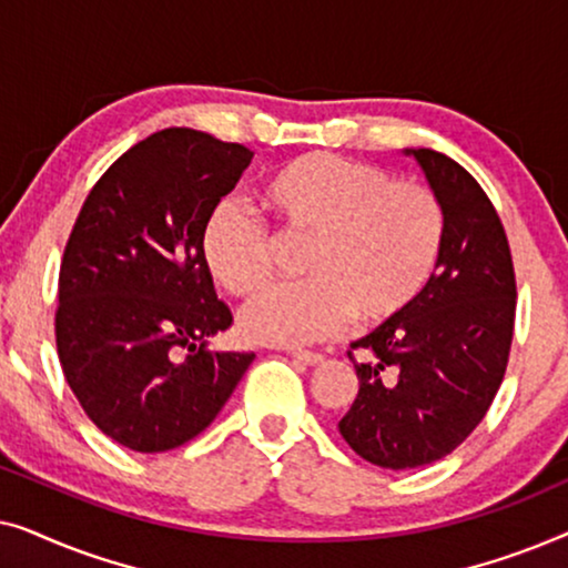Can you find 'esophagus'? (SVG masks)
<instances>
[{"label":"esophagus","mask_w":568,"mask_h":568,"mask_svg":"<svg viewBox=\"0 0 568 568\" xmlns=\"http://www.w3.org/2000/svg\"><path fill=\"white\" fill-rule=\"evenodd\" d=\"M290 354H292L297 362L310 364V367H315V364L323 362V354H317V352H302V348H292Z\"/></svg>","instance_id":"esophagus-1"}]
</instances>
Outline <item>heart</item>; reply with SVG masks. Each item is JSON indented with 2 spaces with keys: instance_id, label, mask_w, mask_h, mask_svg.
Instances as JSON below:
<instances>
[{
  "instance_id": "heart-1",
  "label": "heart",
  "mask_w": 568,
  "mask_h": 568,
  "mask_svg": "<svg viewBox=\"0 0 568 568\" xmlns=\"http://www.w3.org/2000/svg\"><path fill=\"white\" fill-rule=\"evenodd\" d=\"M258 204L282 240H307L310 278L276 286L240 317L251 341L305 346L348 317L377 328L416 305L445 245V214L426 185L393 181L383 168L313 152L271 170ZM276 237L235 201L216 204L201 227V255L224 292L253 297L271 282Z\"/></svg>"
}]
</instances>
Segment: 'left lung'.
Here are the masks:
<instances>
[{
  "instance_id": "obj_1",
  "label": "left lung",
  "mask_w": 568,
  "mask_h": 568,
  "mask_svg": "<svg viewBox=\"0 0 568 568\" xmlns=\"http://www.w3.org/2000/svg\"><path fill=\"white\" fill-rule=\"evenodd\" d=\"M406 154L439 201L445 245L416 305L352 344L359 393L338 422L356 455L390 470L442 460L480 424L507 372L517 307L507 232L476 178L442 152Z\"/></svg>"
}]
</instances>
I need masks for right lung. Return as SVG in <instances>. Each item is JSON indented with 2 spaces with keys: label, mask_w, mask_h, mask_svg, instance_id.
I'll use <instances>...</instances> for the list:
<instances>
[{
  "label": "right lung",
  "mask_w": 568,
  "mask_h": 568,
  "mask_svg": "<svg viewBox=\"0 0 568 568\" xmlns=\"http://www.w3.org/2000/svg\"><path fill=\"white\" fill-rule=\"evenodd\" d=\"M253 152L165 129L123 152L84 199L59 271L57 352L84 414L134 453L181 447L214 422L255 359L212 352L232 325L201 227Z\"/></svg>",
  "instance_id": "add662e5"
}]
</instances>
